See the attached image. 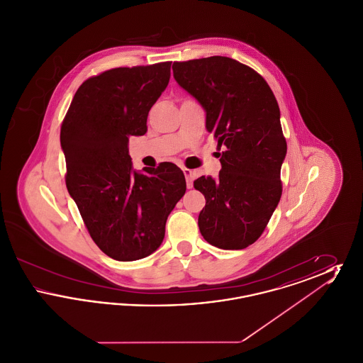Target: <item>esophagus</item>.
I'll return each instance as SVG.
<instances>
[{
    "label": "esophagus",
    "instance_id": "1",
    "mask_svg": "<svg viewBox=\"0 0 363 363\" xmlns=\"http://www.w3.org/2000/svg\"><path fill=\"white\" fill-rule=\"evenodd\" d=\"M184 174H185V178H186V186L191 189L193 188V172L189 170V169H184L182 170Z\"/></svg>",
    "mask_w": 363,
    "mask_h": 363
}]
</instances>
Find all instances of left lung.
Returning <instances> with one entry per match:
<instances>
[{"mask_svg": "<svg viewBox=\"0 0 363 363\" xmlns=\"http://www.w3.org/2000/svg\"><path fill=\"white\" fill-rule=\"evenodd\" d=\"M173 73L204 108L206 128L223 148L219 177L193 184L206 197L200 233L219 249H245L259 240L281 196L287 144L277 98L257 72L228 57L174 62Z\"/></svg>", "mask_w": 363, "mask_h": 363, "instance_id": "left-lung-1", "label": "left lung"}]
</instances>
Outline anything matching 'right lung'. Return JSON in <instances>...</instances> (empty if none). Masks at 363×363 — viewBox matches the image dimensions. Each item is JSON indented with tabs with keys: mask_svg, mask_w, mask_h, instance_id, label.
Segmentation results:
<instances>
[{
	"mask_svg": "<svg viewBox=\"0 0 363 363\" xmlns=\"http://www.w3.org/2000/svg\"><path fill=\"white\" fill-rule=\"evenodd\" d=\"M172 62L116 68L86 80L61 126L67 188L88 233L117 261L152 255L166 222L186 191L185 175L164 162L133 170L128 143L147 132V118L170 80Z\"/></svg>",
	"mask_w": 363,
	"mask_h": 363,
	"instance_id": "1",
	"label": "right lung"
}]
</instances>
